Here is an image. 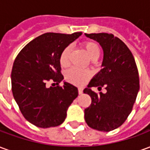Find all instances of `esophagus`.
I'll return each instance as SVG.
<instances>
[{
  "mask_svg": "<svg viewBox=\"0 0 150 150\" xmlns=\"http://www.w3.org/2000/svg\"><path fill=\"white\" fill-rule=\"evenodd\" d=\"M78 91H79V95L83 94V88H79Z\"/></svg>",
  "mask_w": 150,
  "mask_h": 150,
  "instance_id": "34e87169",
  "label": "esophagus"
}]
</instances>
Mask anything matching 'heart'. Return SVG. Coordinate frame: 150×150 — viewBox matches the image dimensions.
I'll return each mask as SVG.
<instances>
[{
    "label": "heart",
    "mask_w": 150,
    "mask_h": 150,
    "mask_svg": "<svg viewBox=\"0 0 150 150\" xmlns=\"http://www.w3.org/2000/svg\"><path fill=\"white\" fill-rule=\"evenodd\" d=\"M83 47L88 58L90 59H97L100 54V50L97 44L93 42H87L83 44ZM71 54V47L67 46L62 50L60 55V64L67 67L69 64V57ZM90 78V73L77 68H71L65 73V79L74 84H83Z\"/></svg>",
    "instance_id": "obj_1"
}]
</instances>
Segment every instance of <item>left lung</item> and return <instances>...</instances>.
<instances>
[{
    "instance_id": "left-lung-1",
    "label": "left lung",
    "mask_w": 150,
    "mask_h": 150,
    "mask_svg": "<svg viewBox=\"0 0 150 150\" xmlns=\"http://www.w3.org/2000/svg\"><path fill=\"white\" fill-rule=\"evenodd\" d=\"M103 49L102 69L95 75L83 92L91 98L84 110L85 121L91 129L109 132L122 125L132 112L138 93L139 76L133 55L121 40L113 34H85ZM92 86H105L106 93L96 94Z\"/></svg>"
}]
</instances>
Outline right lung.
Returning <instances> with one entry per match:
<instances>
[{
  "instance_id": "right-lung-1",
  "label": "right lung",
  "mask_w": 150,
  "mask_h": 150,
  "mask_svg": "<svg viewBox=\"0 0 150 150\" xmlns=\"http://www.w3.org/2000/svg\"><path fill=\"white\" fill-rule=\"evenodd\" d=\"M82 34L46 33L29 42L18 54L11 73L12 91L22 115L39 128L60 125L78 96V88L68 82L62 87H46L53 79L62 81L61 53Z\"/></svg>"
}]
</instances>
